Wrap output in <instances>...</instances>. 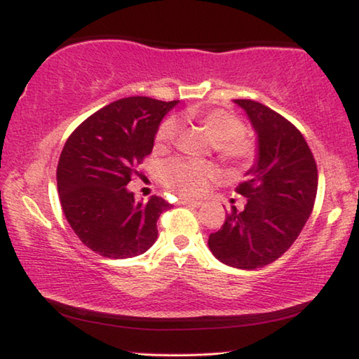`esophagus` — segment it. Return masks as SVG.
Instances as JSON below:
<instances>
[{"mask_svg": "<svg viewBox=\"0 0 359 359\" xmlns=\"http://www.w3.org/2000/svg\"><path fill=\"white\" fill-rule=\"evenodd\" d=\"M182 205H185V206H191V208H200L201 205V201H194V200H184L182 201Z\"/></svg>", "mask_w": 359, "mask_h": 359, "instance_id": "34e87169", "label": "esophagus"}]
</instances>
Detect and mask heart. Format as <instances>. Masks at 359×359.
Segmentation results:
<instances>
[{"label": "heart", "mask_w": 359, "mask_h": 359, "mask_svg": "<svg viewBox=\"0 0 359 359\" xmlns=\"http://www.w3.org/2000/svg\"><path fill=\"white\" fill-rule=\"evenodd\" d=\"M187 118L196 120L208 136L213 140L215 151L221 161L231 169L244 168L254 159L255 144L245 136L241 118L223 109L213 110H189ZM177 133V123L174 118L164 120L156 133L158 144H169ZM216 179V169L208 163L174 159L163 168L164 185L184 198L203 195L210 182Z\"/></svg>", "instance_id": "obj_1"}]
</instances>
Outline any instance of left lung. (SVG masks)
<instances>
[{"instance_id": "1", "label": "left lung", "mask_w": 359, "mask_h": 359, "mask_svg": "<svg viewBox=\"0 0 359 359\" xmlns=\"http://www.w3.org/2000/svg\"><path fill=\"white\" fill-rule=\"evenodd\" d=\"M257 135V158L237 185L244 210H232L208 247L224 265L260 269L285 254L309 219L317 195V165L304 136L266 105L236 99Z\"/></svg>"}]
</instances>
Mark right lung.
Segmentation results:
<instances>
[{
	"mask_svg": "<svg viewBox=\"0 0 359 359\" xmlns=\"http://www.w3.org/2000/svg\"><path fill=\"white\" fill-rule=\"evenodd\" d=\"M179 100L125 97L86 118L60 154L57 182L74 234L95 254L130 259L158 239V218L170 208L161 196L136 200L127 189L151 154L161 120Z\"/></svg>",
	"mask_w": 359,
	"mask_h": 359,
	"instance_id": "right-lung-1",
	"label": "right lung"
}]
</instances>
